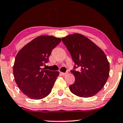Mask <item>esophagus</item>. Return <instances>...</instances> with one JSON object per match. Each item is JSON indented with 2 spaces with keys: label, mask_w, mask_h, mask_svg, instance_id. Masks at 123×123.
I'll list each match as a JSON object with an SVG mask.
<instances>
[{
  "label": "esophagus",
  "mask_w": 123,
  "mask_h": 123,
  "mask_svg": "<svg viewBox=\"0 0 123 123\" xmlns=\"http://www.w3.org/2000/svg\"><path fill=\"white\" fill-rule=\"evenodd\" d=\"M60 73H61V74L62 76H65V75H66V74H68V72H66V73H63V72H60Z\"/></svg>",
  "instance_id": "esophagus-1"
}]
</instances>
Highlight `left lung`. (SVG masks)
Listing matches in <instances>:
<instances>
[{
    "instance_id": "1",
    "label": "left lung",
    "mask_w": 123,
    "mask_h": 123,
    "mask_svg": "<svg viewBox=\"0 0 123 123\" xmlns=\"http://www.w3.org/2000/svg\"><path fill=\"white\" fill-rule=\"evenodd\" d=\"M76 65L70 70L75 77L70 91L78 97L88 98L105 86L109 74V63L104 52L84 35L79 33L62 38ZM79 67L80 70L76 71Z\"/></svg>"
}]
</instances>
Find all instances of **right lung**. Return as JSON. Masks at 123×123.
<instances>
[{
  "mask_svg": "<svg viewBox=\"0 0 123 123\" xmlns=\"http://www.w3.org/2000/svg\"><path fill=\"white\" fill-rule=\"evenodd\" d=\"M60 38L44 35L37 37L19 51L15 58L13 74L18 87L28 98L40 99L50 94L59 72L42 68L49 62L52 50Z\"/></svg>",
  "mask_w": 123,
  "mask_h": 123,
  "instance_id": "obj_1",
  "label": "right lung"
}]
</instances>
